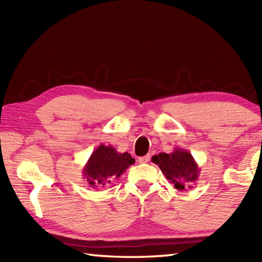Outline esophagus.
<instances>
[{
  "label": "esophagus",
  "mask_w": 262,
  "mask_h": 262,
  "mask_svg": "<svg viewBox=\"0 0 262 262\" xmlns=\"http://www.w3.org/2000/svg\"><path fill=\"white\" fill-rule=\"evenodd\" d=\"M149 159H151V157H149V155H145V157H142V158H140L138 159V162L140 163H147L148 161H149Z\"/></svg>",
  "instance_id": "1"
}]
</instances>
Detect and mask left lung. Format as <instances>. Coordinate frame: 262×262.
<instances>
[{
	"instance_id": "left-lung-1",
	"label": "left lung",
	"mask_w": 262,
	"mask_h": 262,
	"mask_svg": "<svg viewBox=\"0 0 262 262\" xmlns=\"http://www.w3.org/2000/svg\"><path fill=\"white\" fill-rule=\"evenodd\" d=\"M152 162L157 164L177 190L191 189L196 183L200 173V169L192 155L186 149L174 148L171 153H160L154 155Z\"/></svg>"
}]
</instances>
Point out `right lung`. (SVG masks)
Returning <instances> with one entry per match:
<instances>
[{"mask_svg": "<svg viewBox=\"0 0 262 262\" xmlns=\"http://www.w3.org/2000/svg\"><path fill=\"white\" fill-rule=\"evenodd\" d=\"M134 163L135 159H133L129 153H119L114 146L101 144L89 158L82 174L90 187L102 188L115 178H119Z\"/></svg>", "mask_w": 262, "mask_h": 262, "instance_id": "1", "label": "right lung"}]
</instances>
